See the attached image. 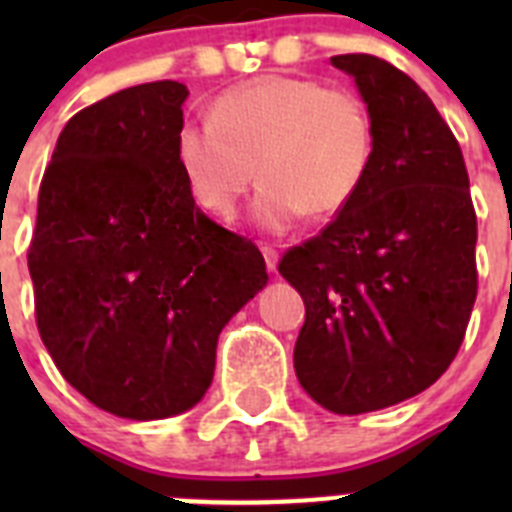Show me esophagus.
Listing matches in <instances>:
<instances>
[{
  "instance_id": "34e87169",
  "label": "esophagus",
  "mask_w": 512,
  "mask_h": 512,
  "mask_svg": "<svg viewBox=\"0 0 512 512\" xmlns=\"http://www.w3.org/2000/svg\"><path fill=\"white\" fill-rule=\"evenodd\" d=\"M261 253H264V261H266V269L269 271H277V251L271 246H261Z\"/></svg>"
}]
</instances>
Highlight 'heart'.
Instances as JSON below:
<instances>
[{"label": "heart", "instance_id": "obj_1", "mask_svg": "<svg viewBox=\"0 0 512 512\" xmlns=\"http://www.w3.org/2000/svg\"><path fill=\"white\" fill-rule=\"evenodd\" d=\"M377 151L369 104L351 89L269 74L212 102L210 122L184 120L174 135L176 166L192 200L230 220L259 176L253 223L284 233L302 215L346 210L364 187Z\"/></svg>", "mask_w": 512, "mask_h": 512}]
</instances>
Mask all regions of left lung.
<instances>
[{
  "mask_svg": "<svg viewBox=\"0 0 512 512\" xmlns=\"http://www.w3.org/2000/svg\"><path fill=\"white\" fill-rule=\"evenodd\" d=\"M330 63L372 110L374 164L279 274L305 300L302 390L330 413L361 415L428 390L454 361L477 300V215L459 143L428 94L377 56Z\"/></svg>",
  "mask_w": 512,
  "mask_h": 512,
  "instance_id": "8db88e82",
  "label": "left lung"
}]
</instances>
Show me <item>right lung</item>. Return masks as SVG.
Masks as SVG:
<instances>
[{
  "instance_id": "obj_1",
  "label": "right lung",
  "mask_w": 512,
  "mask_h": 512,
  "mask_svg": "<svg viewBox=\"0 0 512 512\" xmlns=\"http://www.w3.org/2000/svg\"><path fill=\"white\" fill-rule=\"evenodd\" d=\"M189 89L151 81L76 112L40 182L27 251L40 338L97 408L171 418L205 397L220 330L264 256L194 205L174 135Z\"/></svg>"
}]
</instances>
